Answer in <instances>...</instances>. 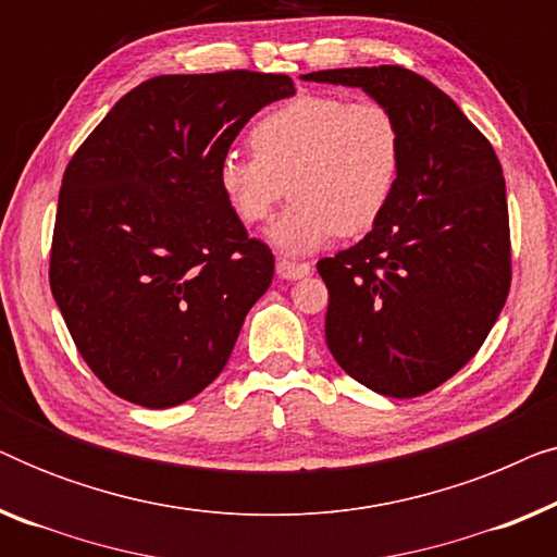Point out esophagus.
I'll return each instance as SVG.
<instances>
[{
  "label": "esophagus",
  "instance_id": "1",
  "mask_svg": "<svg viewBox=\"0 0 557 557\" xmlns=\"http://www.w3.org/2000/svg\"><path fill=\"white\" fill-rule=\"evenodd\" d=\"M276 273L281 278L286 281H296V278H304L311 273V265L309 263H296V261H286V258H278L276 263Z\"/></svg>",
  "mask_w": 557,
  "mask_h": 557
}]
</instances>
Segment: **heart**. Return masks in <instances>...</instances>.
I'll return each mask as SVG.
<instances>
[{"mask_svg": "<svg viewBox=\"0 0 557 557\" xmlns=\"http://www.w3.org/2000/svg\"><path fill=\"white\" fill-rule=\"evenodd\" d=\"M248 144L253 154L227 149L218 159V189L246 225L265 223L288 189L292 208L269 231L288 256L377 225L398 193L406 154L387 106L332 94H299L263 111Z\"/></svg>", "mask_w": 557, "mask_h": 557, "instance_id": "heart-1", "label": "heart"}]
</instances>
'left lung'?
<instances>
[{
  "mask_svg": "<svg viewBox=\"0 0 557 557\" xmlns=\"http://www.w3.org/2000/svg\"><path fill=\"white\" fill-rule=\"evenodd\" d=\"M304 81L362 88L403 132L398 193L377 225L317 263L324 334L342 370L387 398H416L484 345L512 281L507 189L486 136L408 67H337Z\"/></svg>",
  "mask_w": 557,
  "mask_h": 557,
  "instance_id": "obj_1",
  "label": "left lung"
}]
</instances>
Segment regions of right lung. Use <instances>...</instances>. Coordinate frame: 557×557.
Instances as JSON below:
<instances>
[{
  "instance_id": "add662e5",
  "label": "right lung",
  "mask_w": 557,
  "mask_h": 557,
  "mask_svg": "<svg viewBox=\"0 0 557 557\" xmlns=\"http://www.w3.org/2000/svg\"><path fill=\"white\" fill-rule=\"evenodd\" d=\"M281 73L157 75L121 98L65 166L50 288L94 375L144 408L202 393L273 278L218 189V159L294 96Z\"/></svg>"
}]
</instances>
